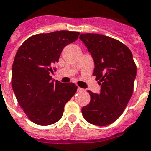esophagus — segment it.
<instances>
[{
    "instance_id": "esophagus-1",
    "label": "esophagus",
    "mask_w": 151,
    "mask_h": 151,
    "mask_svg": "<svg viewBox=\"0 0 151 151\" xmlns=\"http://www.w3.org/2000/svg\"><path fill=\"white\" fill-rule=\"evenodd\" d=\"M85 91L84 89L81 88V87H78V92H83Z\"/></svg>"
}]
</instances>
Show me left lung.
Returning a JSON list of instances; mask_svg holds the SVG:
<instances>
[{
	"mask_svg": "<svg viewBox=\"0 0 151 151\" xmlns=\"http://www.w3.org/2000/svg\"><path fill=\"white\" fill-rule=\"evenodd\" d=\"M79 39L91 55L93 75L101 85L99 94L88 91L91 102L82 108L89 123L105 126L123 113L133 95L137 67L129 48L119 40L99 34H81Z\"/></svg>",
	"mask_w": 151,
	"mask_h": 151,
	"instance_id": "obj_1",
	"label": "left lung"
}]
</instances>
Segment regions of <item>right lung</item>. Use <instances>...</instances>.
Wrapping results in <instances>:
<instances>
[{
	"label": "right lung",
	"mask_w": 151,
	"mask_h": 151,
	"mask_svg": "<svg viewBox=\"0 0 151 151\" xmlns=\"http://www.w3.org/2000/svg\"><path fill=\"white\" fill-rule=\"evenodd\" d=\"M79 32L60 31L28 38L18 48L12 67V88L27 116L40 125L62 117L67 102L77 91L74 83H61L50 76L64 47Z\"/></svg>",
	"instance_id": "right-lung-1"
}]
</instances>
